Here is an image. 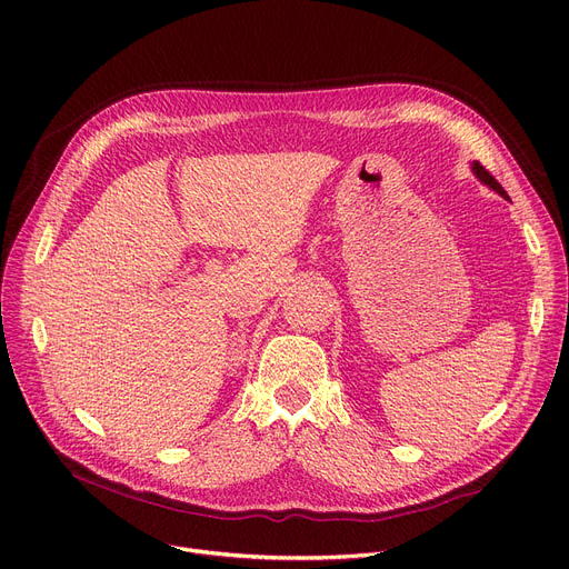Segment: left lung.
Listing matches in <instances>:
<instances>
[{
	"instance_id": "1",
	"label": "left lung",
	"mask_w": 569,
	"mask_h": 569,
	"mask_svg": "<svg viewBox=\"0 0 569 569\" xmlns=\"http://www.w3.org/2000/svg\"><path fill=\"white\" fill-rule=\"evenodd\" d=\"M472 172H475L477 177H480V182H485L489 189H493L496 193H500L502 198H507L505 189H502V187L496 182V177H493V174H491V172H489V170H487L482 163H477V161H475V163H472Z\"/></svg>"
}]
</instances>
